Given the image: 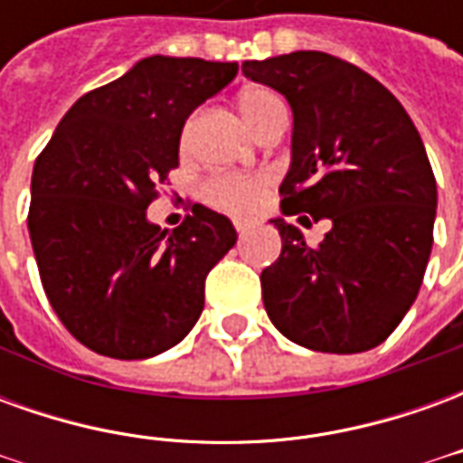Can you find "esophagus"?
<instances>
[{
  "mask_svg": "<svg viewBox=\"0 0 463 463\" xmlns=\"http://www.w3.org/2000/svg\"><path fill=\"white\" fill-rule=\"evenodd\" d=\"M235 231H238V235H248V232H250V225H248V222H235Z\"/></svg>",
  "mask_w": 463,
  "mask_h": 463,
  "instance_id": "obj_1",
  "label": "esophagus"
}]
</instances>
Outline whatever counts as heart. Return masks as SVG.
<instances>
[{"label": "heart", "instance_id": "obj_1", "mask_svg": "<svg viewBox=\"0 0 463 463\" xmlns=\"http://www.w3.org/2000/svg\"><path fill=\"white\" fill-rule=\"evenodd\" d=\"M275 106H282V101L265 89H248L238 101L241 116L250 126V131ZM265 191H268V178L262 175H215L203 183L201 198L215 211L228 213L235 218H250L260 211Z\"/></svg>", "mask_w": 463, "mask_h": 463}]
</instances>
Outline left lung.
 Wrapping results in <instances>:
<instances>
[{
  "label": "left lung",
  "instance_id": "left-lung-1",
  "mask_svg": "<svg viewBox=\"0 0 463 463\" xmlns=\"http://www.w3.org/2000/svg\"><path fill=\"white\" fill-rule=\"evenodd\" d=\"M242 74L292 109L282 215L332 222L310 248L272 218L282 252L260 275L268 317L315 352L377 347L417 300L434 242L437 181L421 136L392 91L337 56L292 52L242 61Z\"/></svg>",
  "mask_w": 463,
  "mask_h": 463
}]
</instances>
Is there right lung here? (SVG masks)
Listing matches in <instances>:
<instances>
[{"mask_svg":"<svg viewBox=\"0 0 463 463\" xmlns=\"http://www.w3.org/2000/svg\"><path fill=\"white\" fill-rule=\"evenodd\" d=\"M235 76V61L146 56L81 96L36 158L29 238L46 298L84 347L156 357L201 317L205 278L238 232L201 203L173 232L146 208L178 165L188 116Z\"/></svg>","mask_w":463,"mask_h":463,"instance_id":"obj_1","label":"right lung"}]
</instances>
